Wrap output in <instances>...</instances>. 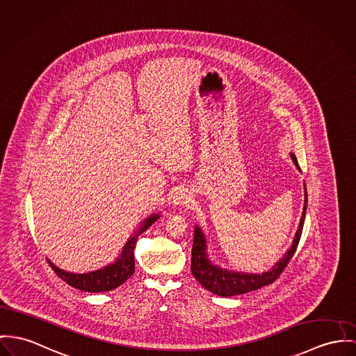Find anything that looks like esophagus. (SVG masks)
Wrapping results in <instances>:
<instances>
[{
    "label": "esophagus",
    "instance_id": "34e87169",
    "mask_svg": "<svg viewBox=\"0 0 356 356\" xmlns=\"http://www.w3.org/2000/svg\"><path fill=\"white\" fill-rule=\"evenodd\" d=\"M192 202L191 193L186 190H180V191L176 192L175 197H173V203L179 207H186V206H190V203Z\"/></svg>",
    "mask_w": 356,
    "mask_h": 356
}]
</instances>
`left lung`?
I'll return each mask as SVG.
<instances>
[{"mask_svg":"<svg viewBox=\"0 0 356 356\" xmlns=\"http://www.w3.org/2000/svg\"><path fill=\"white\" fill-rule=\"evenodd\" d=\"M293 161L297 165L298 169L300 165L297 161V157L291 154ZM306 206H307V196L305 195V206H303V214H302L300 229L296 234L294 243L291 248L287 250V253L283 256L282 260H279L277 264H275L273 270L263 274H244V273H230L227 270H220L218 267L213 266L207 256H206V240L200 229L195 227L193 234V244H192L191 252V271L195 279L209 291L220 296V297H233L245 294L249 291L261 289L267 284L274 283L275 280L284 271L290 260L293 259L300 240H301L302 229L303 222L306 216Z\"/></svg>","mask_w":356,"mask_h":356,"instance_id":"1","label":"left lung"}]
</instances>
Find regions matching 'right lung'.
Listing matches in <instances>:
<instances>
[{
    "instance_id": "add662e5",
    "label": "right lung",
    "mask_w": 356,
    "mask_h": 356,
    "mask_svg": "<svg viewBox=\"0 0 356 356\" xmlns=\"http://www.w3.org/2000/svg\"><path fill=\"white\" fill-rule=\"evenodd\" d=\"M157 218H159V216H152L150 218L146 219L142 223L140 229L138 230L137 234L127 241V244L122 252L120 259H118L116 263L107 266L103 270L88 273V274H72V273H66L63 270L56 268L53 263H50V260H47V261H49L50 267L54 270L55 274L74 289L88 291V293L110 291V290L119 287L120 284H123L131 275L134 274V270H136L134 249L137 244V237L140 233H143L149 226H152Z\"/></svg>"
}]
</instances>
